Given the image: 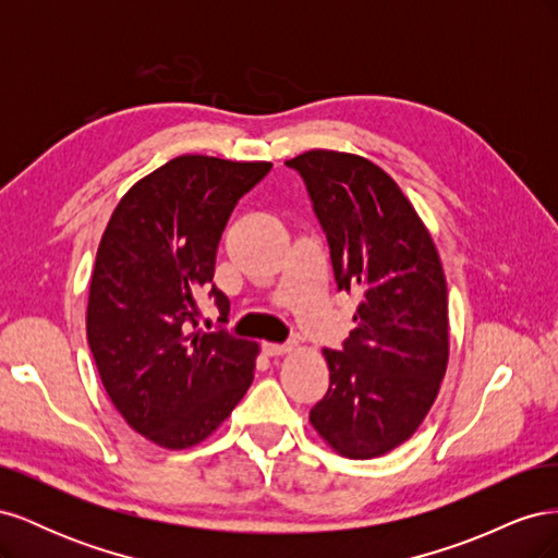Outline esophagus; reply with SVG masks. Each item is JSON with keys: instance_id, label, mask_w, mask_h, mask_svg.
Here are the masks:
<instances>
[{"instance_id": "obj_1", "label": "esophagus", "mask_w": 558, "mask_h": 558, "mask_svg": "<svg viewBox=\"0 0 558 558\" xmlns=\"http://www.w3.org/2000/svg\"><path fill=\"white\" fill-rule=\"evenodd\" d=\"M265 353L267 356H281V353H289L295 349L293 342H286V344H277V342H265Z\"/></svg>"}]
</instances>
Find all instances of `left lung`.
Listing matches in <instances>:
<instances>
[{"label": "left lung", "instance_id": "left-lung-1", "mask_svg": "<svg viewBox=\"0 0 558 558\" xmlns=\"http://www.w3.org/2000/svg\"><path fill=\"white\" fill-rule=\"evenodd\" d=\"M302 177L326 232L337 289L361 298L342 351L324 349L330 386L314 430L347 459H375L416 433L449 361L447 279L428 228L367 158L314 148Z\"/></svg>", "mask_w": 558, "mask_h": 558}]
</instances>
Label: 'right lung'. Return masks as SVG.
<instances>
[{"label": "right lung", "mask_w": 558, "mask_h": 558, "mask_svg": "<svg viewBox=\"0 0 558 558\" xmlns=\"http://www.w3.org/2000/svg\"><path fill=\"white\" fill-rule=\"evenodd\" d=\"M269 167L179 156L132 185L99 242L88 344L113 408L158 447L199 445L253 381L258 344L197 330L195 295L209 289L226 320L230 300L211 283L216 248Z\"/></svg>", "instance_id": "1"}]
</instances>
